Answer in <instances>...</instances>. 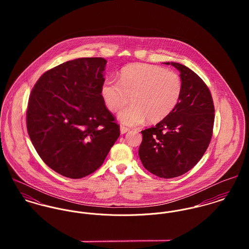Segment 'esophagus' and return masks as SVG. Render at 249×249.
I'll list each match as a JSON object with an SVG mask.
<instances>
[{
    "instance_id": "esophagus-1",
    "label": "esophagus",
    "mask_w": 249,
    "mask_h": 249,
    "mask_svg": "<svg viewBox=\"0 0 249 249\" xmlns=\"http://www.w3.org/2000/svg\"><path fill=\"white\" fill-rule=\"evenodd\" d=\"M120 131H121V134H122V135H124V134H125L126 132H128V131H129V129H128L127 127L121 126V127H120Z\"/></svg>"
}]
</instances>
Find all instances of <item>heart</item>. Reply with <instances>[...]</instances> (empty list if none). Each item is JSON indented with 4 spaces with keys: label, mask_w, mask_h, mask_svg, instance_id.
I'll return each mask as SVG.
<instances>
[{
    "label": "heart",
    "mask_w": 249,
    "mask_h": 249,
    "mask_svg": "<svg viewBox=\"0 0 249 249\" xmlns=\"http://www.w3.org/2000/svg\"><path fill=\"white\" fill-rule=\"evenodd\" d=\"M102 97L112 112L131 105L118 114L120 123L138 126L147 119L156 124L167 118L178 106L182 81L177 72L150 64H133L121 71L120 81L107 78L102 85Z\"/></svg>",
    "instance_id": "b5f03b06"
}]
</instances>
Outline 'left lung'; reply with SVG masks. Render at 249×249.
Returning a JSON list of instances; mask_svg holds the SVG:
<instances>
[{"instance_id": "obj_1", "label": "left lung", "mask_w": 249, "mask_h": 249, "mask_svg": "<svg viewBox=\"0 0 249 249\" xmlns=\"http://www.w3.org/2000/svg\"><path fill=\"white\" fill-rule=\"evenodd\" d=\"M180 71L182 93L175 110L155 126L141 131L142 166L161 178L180 177L205 153L213 134L214 108L211 93L195 72L177 62H165Z\"/></svg>"}]
</instances>
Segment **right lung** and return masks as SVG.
<instances>
[{
  "label": "right lung",
  "instance_id": "add662e5",
  "mask_svg": "<svg viewBox=\"0 0 249 249\" xmlns=\"http://www.w3.org/2000/svg\"><path fill=\"white\" fill-rule=\"evenodd\" d=\"M107 63L103 57L67 61L42 74L32 91L30 138L45 164L65 178L97 171L120 136L101 93Z\"/></svg>",
  "mask_w": 249,
  "mask_h": 249
}]
</instances>
